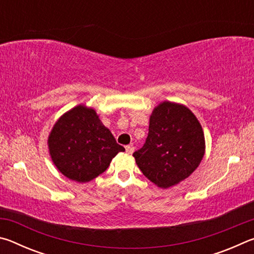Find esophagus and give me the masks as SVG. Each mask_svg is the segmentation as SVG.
Returning <instances> with one entry per match:
<instances>
[{
    "label": "esophagus",
    "mask_w": 254,
    "mask_h": 254,
    "mask_svg": "<svg viewBox=\"0 0 254 254\" xmlns=\"http://www.w3.org/2000/svg\"><path fill=\"white\" fill-rule=\"evenodd\" d=\"M126 150L128 154H132L133 152H134V147H132V145H127Z\"/></svg>",
    "instance_id": "obj_1"
}]
</instances>
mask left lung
Here are the masks:
<instances>
[{
  "instance_id": "left-lung-1",
  "label": "left lung",
  "mask_w": 254,
  "mask_h": 254,
  "mask_svg": "<svg viewBox=\"0 0 254 254\" xmlns=\"http://www.w3.org/2000/svg\"><path fill=\"white\" fill-rule=\"evenodd\" d=\"M204 153V132L194 113L166 101L154 107L147 140L133 157L150 182L168 188L194 173Z\"/></svg>"
}]
</instances>
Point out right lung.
Returning a JSON list of instances; mask_svg holds the SVG:
<instances>
[{"label": "right lung", "instance_id": "right-lung-1", "mask_svg": "<svg viewBox=\"0 0 254 254\" xmlns=\"http://www.w3.org/2000/svg\"><path fill=\"white\" fill-rule=\"evenodd\" d=\"M48 147L57 169L78 183L96 178L119 152L126 151L95 110L85 105L75 106L59 118L49 134Z\"/></svg>", "mask_w": 254, "mask_h": 254}]
</instances>
